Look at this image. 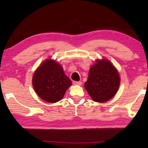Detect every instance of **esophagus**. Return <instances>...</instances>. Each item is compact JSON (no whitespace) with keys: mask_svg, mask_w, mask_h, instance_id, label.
Here are the masks:
<instances>
[{"mask_svg":"<svg viewBox=\"0 0 148 148\" xmlns=\"http://www.w3.org/2000/svg\"><path fill=\"white\" fill-rule=\"evenodd\" d=\"M73 84H74V85H75V86H81L82 82H74Z\"/></svg>","mask_w":148,"mask_h":148,"instance_id":"esophagus-1","label":"esophagus"}]
</instances>
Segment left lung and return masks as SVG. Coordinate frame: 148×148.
I'll list each match as a JSON object with an SVG mask.
<instances>
[{
	"label": "left lung",
	"mask_w": 148,
	"mask_h": 148,
	"mask_svg": "<svg viewBox=\"0 0 148 148\" xmlns=\"http://www.w3.org/2000/svg\"><path fill=\"white\" fill-rule=\"evenodd\" d=\"M119 85L120 77L117 69L109 60L102 59L96 60L90 68L84 87L95 102H104L116 94Z\"/></svg>",
	"instance_id": "obj_1"
}]
</instances>
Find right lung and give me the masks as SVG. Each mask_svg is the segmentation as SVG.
Listing matches in <instances>:
<instances>
[{
  "label": "right lung",
  "mask_w": 148,
  "mask_h": 148,
  "mask_svg": "<svg viewBox=\"0 0 148 148\" xmlns=\"http://www.w3.org/2000/svg\"><path fill=\"white\" fill-rule=\"evenodd\" d=\"M32 83L40 98L50 103L61 101L72 85L61 65L50 59L45 60L36 70Z\"/></svg>",
  "instance_id": "add662e5"
}]
</instances>
